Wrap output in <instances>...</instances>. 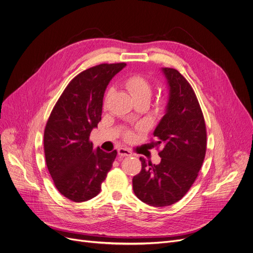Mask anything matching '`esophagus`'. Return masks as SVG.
Instances as JSON below:
<instances>
[{"label": "esophagus", "mask_w": 253, "mask_h": 253, "mask_svg": "<svg viewBox=\"0 0 253 253\" xmlns=\"http://www.w3.org/2000/svg\"><path fill=\"white\" fill-rule=\"evenodd\" d=\"M117 152H118V155H120L121 157L132 155V152L129 149H127V148H120V149L117 150Z\"/></svg>", "instance_id": "34e87169"}]
</instances>
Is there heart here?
<instances>
[{
    "instance_id": "heart-1",
    "label": "heart",
    "mask_w": 253,
    "mask_h": 253,
    "mask_svg": "<svg viewBox=\"0 0 253 253\" xmlns=\"http://www.w3.org/2000/svg\"><path fill=\"white\" fill-rule=\"evenodd\" d=\"M125 85L129 91V93L135 98V100L147 99L149 100L152 94V84L147 78L141 76V74H132L125 80ZM111 91H107L104 97V105H106ZM124 137L126 141H129L133 138V131L126 129L124 133Z\"/></svg>"
}]
</instances>
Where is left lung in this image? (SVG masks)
Wrapping results in <instances>:
<instances>
[{
    "label": "left lung",
    "mask_w": 253,
    "mask_h": 253,
    "mask_svg": "<svg viewBox=\"0 0 253 253\" xmlns=\"http://www.w3.org/2000/svg\"><path fill=\"white\" fill-rule=\"evenodd\" d=\"M169 85L167 113L154 130L159 165L140 158L141 171L132 189L144 203L163 207L181 200L197 179L206 153V126L200 104L188 81L173 68H163Z\"/></svg>",
    "instance_id": "8db88e82"
}]
</instances>
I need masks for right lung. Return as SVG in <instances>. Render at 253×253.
<instances>
[{
	"label": "right lung",
	"instance_id": "right-lung-1",
	"mask_svg": "<svg viewBox=\"0 0 253 253\" xmlns=\"http://www.w3.org/2000/svg\"><path fill=\"white\" fill-rule=\"evenodd\" d=\"M126 64L102 63L79 73L59 97L43 131L48 170L57 190L74 202L97 196L117 155L93 151L91 131L101 121L103 97Z\"/></svg>",
	"mask_w": 253,
	"mask_h": 253
}]
</instances>
